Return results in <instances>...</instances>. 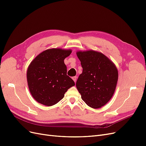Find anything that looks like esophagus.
Listing matches in <instances>:
<instances>
[{
    "mask_svg": "<svg viewBox=\"0 0 146 146\" xmlns=\"http://www.w3.org/2000/svg\"><path fill=\"white\" fill-rule=\"evenodd\" d=\"M72 79H73V80H74V82H76V80H77V77H76V76H74V77H73V78H72Z\"/></svg>",
    "mask_w": 146,
    "mask_h": 146,
    "instance_id": "1",
    "label": "esophagus"
}]
</instances>
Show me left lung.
I'll return each instance as SVG.
<instances>
[{
	"label": "left lung",
	"mask_w": 146,
	"mask_h": 146,
	"mask_svg": "<svg viewBox=\"0 0 146 146\" xmlns=\"http://www.w3.org/2000/svg\"><path fill=\"white\" fill-rule=\"evenodd\" d=\"M82 73L76 84L86 104L97 109L108 102L115 91L118 71L110 59L103 53L94 50L76 53Z\"/></svg>",
	"instance_id": "obj_1"
}]
</instances>
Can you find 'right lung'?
<instances>
[{"label": "right lung", "instance_id": "obj_1", "mask_svg": "<svg viewBox=\"0 0 146 146\" xmlns=\"http://www.w3.org/2000/svg\"><path fill=\"white\" fill-rule=\"evenodd\" d=\"M71 50L50 48L40 53L28 67L27 80L31 94L38 103L50 106L55 105L75 85L67 75L64 59Z\"/></svg>", "mask_w": 146, "mask_h": 146}]
</instances>
